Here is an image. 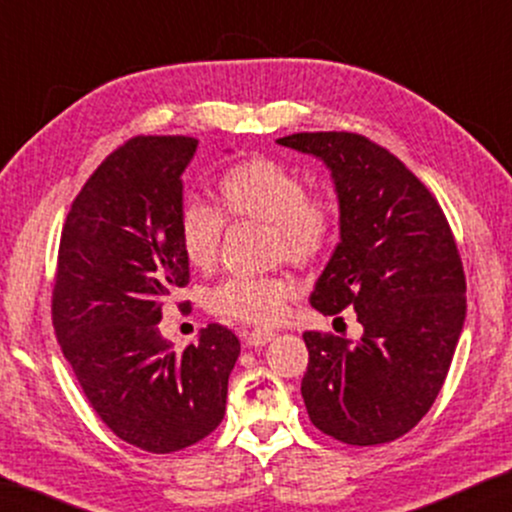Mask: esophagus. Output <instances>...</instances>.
Returning a JSON list of instances; mask_svg holds the SVG:
<instances>
[{"instance_id":"obj_1","label":"esophagus","mask_w":512,"mask_h":512,"mask_svg":"<svg viewBox=\"0 0 512 512\" xmlns=\"http://www.w3.org/2000/svg\"><path fill=\"white\" fill-rule=\"evenodd\" d=\"M244 338H247L249 347H265L268 342L275 340V331H270V328H254V331L244 333Z\"/></svg>"}]
</instances>
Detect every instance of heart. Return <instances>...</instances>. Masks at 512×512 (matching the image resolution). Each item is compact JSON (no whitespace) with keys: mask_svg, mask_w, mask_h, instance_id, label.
I'll use <instances>...</instances> for the list:
<instances>
[{"mask_svg":"<svg viewBox=\"0 0 512 512\" xmlns=\"http://www.w3.org/2000/svg\"><path fill=\"white\" fill-rule=\"evenodd\" d=\"M221 212L233 219L268 223L272 251L291 263H310L328 247L335 228L333 207L305 193V181L279 160L254 156L228 167L216 181ZM223 219L200 202H186L177 219L181 256L193 270L207 272L219 258ZM296 296L289 277H228L207 291V307L242 324H275Z\"/></svg>","mask_w":512,"mask_h":512,"instance_id":"b5f03b06","label":"heart"}]
</instances>
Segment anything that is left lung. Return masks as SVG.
<instances>
[{"instance_id": "1", "label": "left lung", "mask_w": 512, "mask_h": 512, "mask_svg": "<svg viewBox=\"0 0 512 512\" xmlns=\"http://www.w3.org/2000/svg\"><path fill=\"white\" fill-rule=\"evenodd\" d=\"M277 144L331 172L340 242L310 303L354 307L359 340L307 331V415L347 445L391 443L436 401L466 319V277L443 209L382 146L354 132H298Z\"/></svg>"}]
</instances>
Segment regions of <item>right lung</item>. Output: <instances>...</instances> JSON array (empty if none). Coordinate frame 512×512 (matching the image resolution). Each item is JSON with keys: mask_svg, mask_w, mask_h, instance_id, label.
<instances>
[{"mask_svg": "<svg viewBox=\"0 0 512 512\" xmlns=\"http://www.w3.org/2000/svg\"><path fill=\"white\" fill-rule=\"evenodd\" d=\"M198 139L135 137L111 153L69 209L60 237L53 326L102 422L153 454L209 436L226 412L240 340L219 324L184 352L160 335L163 307L188 284L177 242Z\"/></svg>", "mask_w": 512, "mask_h": 512, "instance_id": "1", "label": "right lung"}]
</instances>
